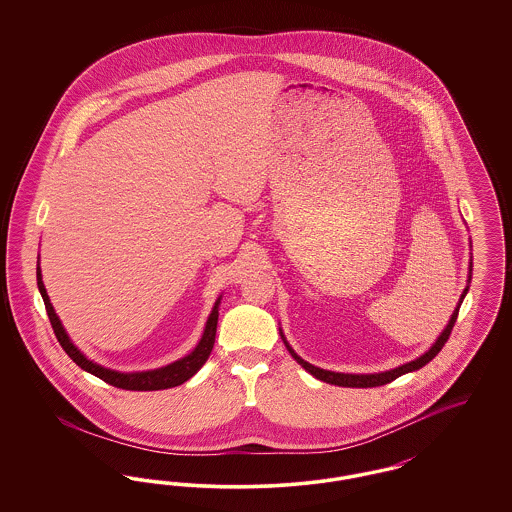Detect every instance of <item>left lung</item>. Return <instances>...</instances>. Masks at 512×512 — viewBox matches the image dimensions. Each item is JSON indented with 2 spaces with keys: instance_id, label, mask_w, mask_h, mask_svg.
Wrapping results in <instances>:
<instances>
[{
  "instance_id": "1",
  "label": "left lung",
  "mask_w": 512,
  "mask_h": 512,
  "mask_svg": "<svg viewBox=\"0 0 512 512\" xmlns=\"http://www.w3.org/2000/svg\"><path fill=\"white\" fill-rule=\"evenodd\" d=\"M470 267H472V265H470ZM470 270H472V268H470ZM466 292H468V288H466L463 295H461L459 307H457L455 313L451 315L449 324H447L445 330L441 332L438 341L432 345V349L426 351V353H424L422 357H418L416 361H411V363H407V365L397 366V368L388 370V372H380V374H341V372L322 370V368H317V366L309 365V363L303 361L301 357H297V355L293 353L292 347H290L286 341H284V343H286L288 351L292 353L293 359H295L299 365L303 366L307 372H311L318 380L326 382V384H334V386H341V388H376V386H384V384H390L395 378H399V376H403V374H407V372H413V370H418V368L428 365V363L438 355L439 351H441V347L445 345V341L449 340V336H451V330H453V326H455V322H457V317H459V309H461V303H463Z\"/></svg>"
}]
</instances>
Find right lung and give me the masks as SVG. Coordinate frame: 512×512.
I'll list each match as a JSON object with an SVG mask.
<instances>
[{"label":"right lung","instance_id":"1","mask_svg":"<svg viewBox=\"0 0 512 512\" xmlns=\"http://www.w3.org/2000/svg\"><path fill=\"white\" fill-rule=\"evenodd\" d=\"M36 278H38V290L42 293V299H44V305H46V311H48L51 328H53V332H55V338L61 343V347L65 349V353H67L82 370H86V372L98 376L99 380L107 382L109 386H115V388L130 391L167 390V388L180 386V384H184L186 380H190V378L194 376L195 372L209 359V355H211V351H213L215 336H217V320H219V311H217L219 301L215 303V309H213L211 317L207 320L203 338L197 343V347H195L194 351H192L188 357H184V359H180V361H176V363H172V365L165 366V368H157V370H149V372H134V374H121V372L103 368V366L88 361V359L74 347L71 340H69L67 332L63 330L59 318H57L53 307H51V303H49L48 293H46L44 282H42L40 267L36 270Z\"/></svg>","mask_w":512,"mask_h":512}]
</instances>
